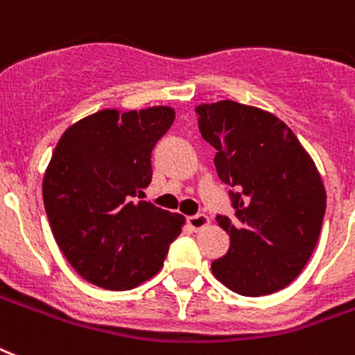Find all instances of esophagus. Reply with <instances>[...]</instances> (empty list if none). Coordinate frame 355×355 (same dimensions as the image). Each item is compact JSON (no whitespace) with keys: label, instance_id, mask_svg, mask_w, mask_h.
<instances>
[{"label":"esophagus","instance_id":"1","mask_svg":"<svg viewBox=\"0 0 355 355\" xmlns=\"http://www.w3.org/2000/svg\"><path fill=\"white\" fill-rule=\"evenodd\" d=\"M187 225L191 227L192 231H201L203 227L209 225V218L205 214H194V216L187 218Z\"/></svg>","mask_w":355,"mask_h":355}]
</instances>
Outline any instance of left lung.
Listing matches in <instances>:
<instances>
[{"label": "left lung", "instance_id": "1", "mask_svg": "<svg viewBox=\"0 0 355 355\" xmlns=\"http://www.w3.org/2000/svg\"><path fill=\"white\" fill-rule=\"evenodd\" d=\"M196 113L201 137L216 150L218 178L232 189L234 218L216 216L231 245L212 273L248 297L282 290L319 240L326 211L319 170L273 113L232 101L201 104Z\"/></svg>", "mask_w": 355, "mask_h": 355}]
</instances>
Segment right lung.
Segmentation results:
<instances>
[{"label":"right lung","mask_w":355,"mask_h":355,"mask_svg":"<svg viewBox=\"0 0 355 355\" xmlns=\"http://www.w3.org/2000/svg\"><path fill=\"white\" fill-rule=\"evenodd\" d=\"M168 106L102 110L65 130L44 175V205L76 273L124 291L154 277L185 218L143 201L152 150L174 123Z\"/></svg>","instance_id":"obj_1"}]
</instances>
